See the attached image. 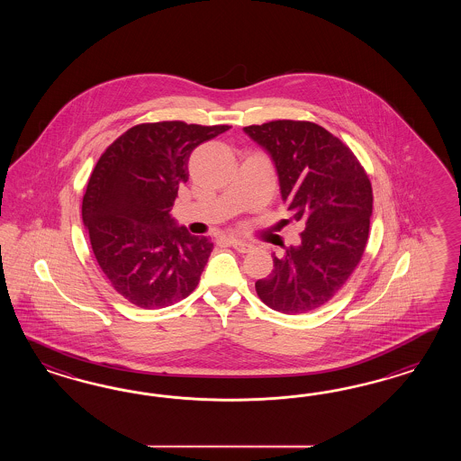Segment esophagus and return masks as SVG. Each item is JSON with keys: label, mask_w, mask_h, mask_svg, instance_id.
Instances as JSON below:
<instances>
[{"label": "esophagus", "mask_w": 461, "mask_h": 461, "mask_svg": "<svg viewBox=\"0 0 461 461\" xmlns=\"http://www.w3.org/2000/svg\"><path fill=\"white\" fill-rule=\"evenodd\" d=\"M228 241H230V245H231L235 250L240 251V253H247V251L251 250V245L250 243H247V241H241V240H237V238H230Z\"/></svg>", "instance_id": "obj_1"}]
</instances>
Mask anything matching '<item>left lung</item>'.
<instances>
[{
  "instance_id": "left-lung-1",
  "label": "left lung",
  "mask_w": 461,
  "mask_h": 461,
  "mask_svg": "<svg viewBox=\"0 0 461 461\" xmlns=\"http://www.w3.org/2000/svg\"><path fill=\"white\" fill-rule=\"evenodd\" d=\"M243 131L270 155L280 197L301 224V243L274 258L255 289L267 306L303 314L326 304L362 258L372 216V185L341 140L309 122L277 120Z\"/></svg>"
}]
</instances>
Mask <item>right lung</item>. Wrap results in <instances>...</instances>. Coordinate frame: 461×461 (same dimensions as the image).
Listing matches in <instances>:
<instances>
[{
  "label": "right lung",
  "mask_w": 461,
  "mask_h": 461,
  "mask_svg": "<svg viewBox=\"0 0 461 461\" xmlns=\"http://www.w3.org/2000/svg\"><path fill=\"white\" fill-rule=\"evenodd\" d=\"M230 126L145 123L130 128L101 155L83 199V223L106 279L145 309L193 293L212 243L172 218L187 160L197 145Z\"/></svg>",
  "instance_id": "obj_1"
}]
</instances>
